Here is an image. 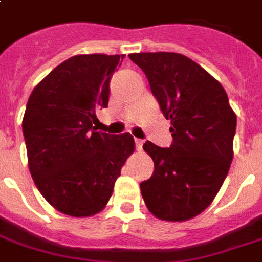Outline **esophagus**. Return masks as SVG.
<instances>
[{
  "label": "esophagus",
  "mask_w": 262,
  "mask_h": 262,
  "mask_svg": "<svg viewBox=\"0 0 262 262\" xmlns=\"http://www.w3.org/2000/svg\"><path fill=\"white\" fill-rule=\"evenodd\" d=\"M135 144H136V150L141 151V148H143V140H140V139H136V140H135Z\"/></svg>",
  "instance_id": "1"
}]
</instances>
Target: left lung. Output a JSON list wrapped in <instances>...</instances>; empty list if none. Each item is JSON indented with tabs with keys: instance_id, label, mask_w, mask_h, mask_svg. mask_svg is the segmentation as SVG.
<instances>
[{
	"instance_id": "left-lung-1",
	"label": "left lung",
	"mask_w": 262,
	"mask_h": 262,
	"mask_svg": "<svg viewBox=\"0 0 262 262\" xmlns=\"http://www.w3.org/2000/svg\"><path fill=\"white\" fill-rule=\"evenodd\" d=\"M129 58L144 72L173 137L168 148L143 144L154 172L140 183L141 195L160 220L194 218L212 203L233 160L236 115L228 94L182 54L139 52Z\"/></svg>"
}]
</instances>
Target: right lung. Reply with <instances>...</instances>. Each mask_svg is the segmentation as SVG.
<instances>
[{
  "mask_svg": "<svg viewBox=\"0 0 262 262\" xmlns=\"http://www.w3.org/2000/svg\"><path fill=\"white\" fill-rule=\"evenodd\" d=\"M123 55H75L34 87L22 129L32 178L62 214L92 216L104 208L135 151L129 133L97 132L96 111L108 106L110 82Z\"/></svg>",
  "mask_w": 262,
  "mask_h": 262,
  "instance_id": "obj_1",
  "label": "right lung"
}]
</instances>
